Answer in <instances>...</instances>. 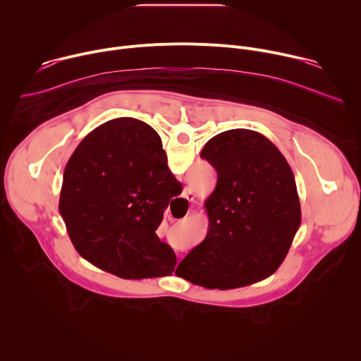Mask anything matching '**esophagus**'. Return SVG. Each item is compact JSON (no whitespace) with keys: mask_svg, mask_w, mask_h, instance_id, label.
<instances>
[{"mask_svg":"<svg viewBox=\"0 0 361 361\" xmlns=\"http://www.w3.org/2000/svg\"><path fill=\"white\" fill-rule=\"evenodd\" d=\"M183 197H184L187 201H192L195 195H194V191H192L191 188H185V190H184V194H183ZM185 200H181L180 202H181V204H184V202H185Z\"/></svg>","mask_w":361,"mask_h":361,"instance_id":"34e87169","label":"esophagus"}]
</instances>
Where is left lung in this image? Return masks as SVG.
<instances>
[{
  "instance_id": "1",
  "label": "left lung",
  "mask_w": 361,
  "mask_h": 361,
  "mask_svg": "<svg viewBox=\"0 0 361 361\" xmlns=\"http://www.w3.org/2000/svg\"><path fill=\"white\" fill-rule=\"evenodd\" d=\"M131 117L114 118L95 135L128 133ZM217 171L205 200L209 231L176 274L205 288L230 290L262 281L283 263L301 223L294 174L263 134L235 128L217 134L201 151Z\"/></svg>"
}]
</instances>
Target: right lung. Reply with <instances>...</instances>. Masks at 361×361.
<instances>
[{
	"label": "right lung",
	"mask_w": 361,
	"mask_h": 361,
	"mask_svg": "<svg viewBox=\"0 0 361 361\" xmlns=\"http://www.w3.org/2000/svg\"><path fill=\"white\" fill-rule=\"evenodd\" d=\"M75 148L63 177L60 214L75 250L107 273L141 280L171 276L177 259L156 230L181 192L161 138L144 121Z\"/></svg>",
	"instance_id": "1"
}]
</instances>
